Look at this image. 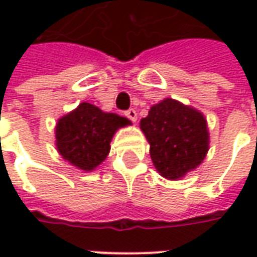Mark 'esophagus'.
I'll use <instances>...</instances> for the list:
<instances>
[{"mask_svg":"<svg viewBox=\"0 0 257 257\" xmlns=\"http://www.w3.org/2000/svg\"><path fill=\"white\" fill-rule=\"evenodd\" d=\"M125 115H126L131 121H134V122L138 119V112H136V110H134V108L126 110V111H125Z\"/></svg>","mask_w":257,"mask_h":257,"instance_id":"34e87169","label":"esophagus"}]
</instances>
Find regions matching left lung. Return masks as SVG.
<instances>
[{"mask_svg":"<svg viewBox=\"0 0 257 257\" xmlns=\"http://www.w3.org/2000/svg\"><path fill=\"white\" fill-rule=\"evenodd\" d=\"M140 128L150 143L153 164L164 178H183L208 153L209 134L204 115L173 99L151 107Z\"/></svg>","mask_w":257,"mask_h":257,"instance_id":"8db88e82","label":"left lung"}]
</instances>
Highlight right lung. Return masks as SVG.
Here are the masks:
<instances>
[{
	"instance_id": "right-lung-1",
	"label": "right lung",
	"mask_w": 257,
	"mask_h": 257,
	"mask_svg": "<svg viewBox=\"0 0 257 257\" xmlns=\"http://www.w3.org/2000/svg\"><path fill=\"white\" fill-rule=\"evenodd\" d=\"M128 123L126 118L81 103L59 119L55 132L58 150L74 167L92 171L104 161L115 131Z\"/></svg>"
}]
</instances>
